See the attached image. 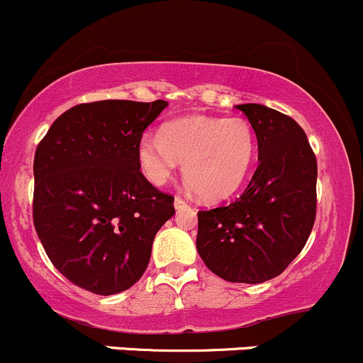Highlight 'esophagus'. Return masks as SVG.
Segmentation results:
<instances>
[{"label": "esophagus", "mask_w": 363, "mask_h": 363, "mask_svg": "<svg viewBox=\"0 0 363 363\" xmlns=\"http://www.w3.org/2000/svg\"><path fill=\"white\" fill-rule=\"evenodd\" d=\"M174 208H177V209L189 208V202H185V201H183L182 197H174Z\"/></svg>", "instance_id": "obj_1"}]
</instances>
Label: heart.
Instances as JSON below:
<instances>
[{"label":"heart","mask_w":363,"mask_h":363,"mask_svg":"<svg viewBox=\"0 0 363 363\" xmlns=\"http://www.w3.org/2000/svg\"><path fill=\"white\" fill-rule=\"evenodd\" d=\"M138 162L152 185H164L183 161V178L204 201L237 192L256 157V135L242 118L192 116L167 124L138 142Z\"/></svg>","instance_id":"b5f03b06"}]
</instances>
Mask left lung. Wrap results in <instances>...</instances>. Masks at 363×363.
<instances>
[{"label":"left lung","instance_id":"8db88e82","mask_svg":"<svg viewBox=\"0 0 363 363\" xmlns=\"http://www.w3.org/2000/svg\"><path fill=\"white\" fill-rule=\"evenodd\" d=\"M258 138V167L227 206L199 211L197 252L228 282L280 275L305 247L317 214V159L303 128L259 104L237 105Z\"/></svg>","mask_w":363,"mask_h":363}]
</instances>
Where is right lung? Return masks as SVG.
Here are the masks:
<instances>
[{
	"instance_id": "1",
	"label": "right lung",
	"mask_w": 363,
	"mask_h": 363,
	"mask_svg": "<svg viewBox=\"0 0 363 363\" xmlns=\"http://www.w3.org/2000/svg\"><path fill=\"white\" fill-rule=\"evenodd\" d=\"M167 107L131 100L79 104L55 119L34 155L33 218L53 267L100 296L138 282L159 228L174 214L140 171L138 142Z\"/></svg>"
}]
</instances>
